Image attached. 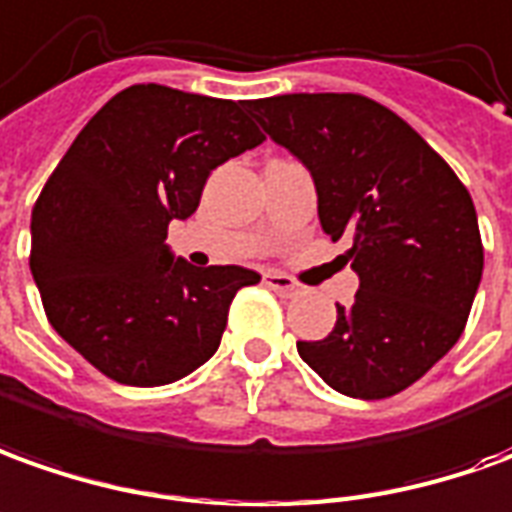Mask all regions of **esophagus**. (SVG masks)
Masks as SVG:
<instances>
[{
	"label": "esophagus",
	"instance_id": "34e87169",
	"mask_svg": "<svg viewBox=\"0 0 512 512\" xmlns=\"http://www.w3.org/2000/svg\"><path fill=\"white\" fill-rule=\"evenodd\" d=\"M264 284L270 287V290L281 292V295H298L301 292V284H295L290 276H284V273H264Z\"/></svg>",
	"mask_w": 512,
	"mask_h": 512
}]
</instances>
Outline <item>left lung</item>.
Masks as SVG:
<instances>
[{
  "label": "left lung",
  "mask_w": 512,
  "mask_h": 512,
  "mask_svg": "<svg viewBox=\"0 0 512 512\" xmlns=\"http://www.w3.org/2000/svg\"><path fill=\"white\" fill-rule=\"evenodd\" d=\"M264 133L309 169L317 217L359 276L329 337L298 343L337 393L387 398L460 340L482 278L477 211L454 169L390 108L362 94L250 100Z\"/></svg>",
  "instance_id": "1"
}]
</instances>
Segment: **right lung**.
<instances>
[{
    "label": "right lung",
    "instance_id": "right-lung-1",
    "mask_svg": "<svg viewBox=\"0 0 512 512\" xmlns=\"http://www.w3.org/2000/svg\"><path fill=\"white\" fill-rule=\"evenodd\" d=\"M245 100L139 83L102 105L35 200L30 270L52 329L108 379L158 387L214 357L259 273L192 267L167 245L211 169L264 142Z\"/></svg>",
    "mask_w": 512,
    "mask_h": 512
}]
</instances>
